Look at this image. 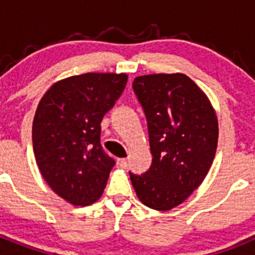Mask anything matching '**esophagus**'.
I'll use <instances>...</instances> for the list:
<instances>
[{
    "label": "esophagus",
    "instance_id": "esophagus-1",
    "mask_svg": "<svg viewBox=\"0 0 255 255\" xmlns=\"http://www.w3.org/2000/svg\"><path fill=\"white\" fill-rule=\"evenodd\" d=\"M116 164L119 168H126V166H128V161H126L125 158H119L117 159Z\"/></svg>",
    "mask_w": 255,
    "mask_h": 255
}]
</instances>
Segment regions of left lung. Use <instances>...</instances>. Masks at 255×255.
<instances>
[{"label": "left lung", "mask_w": 255, "mask_h": 255, "mask_svg": "<svg viewBox=\"0 0 255 255\" xmlns=\"http://www.w3.org/2000/svg\"><path fill=\"white\" fill-rule=\"evenodd\" d=\"M132 88L147 117L153 159L147 172H130V180L144 206L170 211L199 188L211 168L217 115L207 94L185 74L138 76Z\"/></svg>", "instance_id": "left-lung-1"}]
</instances>
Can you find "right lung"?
<instances>
[{
    "mask_svg": "<svg viewBox=\"0 0 255 255\" xmlns=\"http://www.w3.org/2000/svg\"><path fill=\"white\" fill-rule=\"evenodd\" d=\"M128 83L124 73H87L58 80L33 120V149L49 188L73 206L100 199L115 161L101 145V123Z\"/></svg>",
    "mask_w": 255,
    "mask_h": 255,
    "instance_id": "1",
    "label": "right lung"
}]
</instances>
